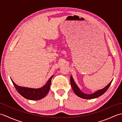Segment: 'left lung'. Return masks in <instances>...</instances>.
<instances>
[{
  "label": "left lung",
  "mask_w": 122,
  "mask_h": 122,
  "mask_svg": "<svg viewBox=\"0 0 122 122\" xmlns=\"http://www.w3.org/2000/svg\"><path fill=\"white\" fill-rule=\"evenodd\" d=\"M70 82H71V85L72 89H73V91L75 93H76V95H77L78 97H80L84 98V99H92V98H97L104 94V93L107 91V90L108 89V87H110L112 81H111L110 83L107 85V86H106L104 88H103V89L98 90L97 91L95 92V93H93V94H87L83 93L79 89V88L77 87L72 76L70 77Z\"/></svg>",
  "instance_id": "left-lung-1"
}]
</instances>
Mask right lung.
<instances>
[{
  "label": "right lung",
  "mask_w": 122,
  "mask_h": 122,
  "mask_svg": "<svg viewBox=\"0 0 122 122\" xmlns=\"http://www.w3.org/2000/svg\"><path fill=\"white\" fill-rule=\"evenodd\" d=\"M53 76H51L45 86L39 89H31V88L19 86L15 84L14 81L11 80L15 89L23 97L28 100H38L45 97L47 95L50 90L51 80Z\"/></svg>",
  "instance_id": "add662e5"
}]
</instances>
